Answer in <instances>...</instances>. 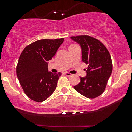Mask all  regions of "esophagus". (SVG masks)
I'll list each match as a JSON object with an SVG mask.
<instances>
[{
    "label": "esophagus",
    "mask_w": 132,
    "mask_h": 132,
    "mask_svg": "<svg viewBox=\"0 0 132 132\" xmlns=\"http://www.w3.org/2000/svg\"><path fill=\"white\" fill-rule=\"evenodd\" d=\"M64 74L66 75V76H68V77H70V76H71V74L70 73H68V72H65Z\"/></svg>",
    "instance_id": "obj_1"
}]
</instances>
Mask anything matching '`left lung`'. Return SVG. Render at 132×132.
I'll use <instances>...</instances> for the list:
<instances>
[{
  "mask_svg": "<svg viewBox=\"0 0 132 132\" xmlns=\"http://www.w3.org/2000/svg\"><path fill=\"white\" fill-rule=\"evenodd\" d=\"M71 38L80 45L82 61L88 64L87 75L80 77V82L74 89L86 98H96L104 92L112 71L110 53L100 41L90 36L80 35Z\"/></svg>",
  "mask_w": 132,
  "mask_h": 132,
  "instance_id": "left-lung-1",
  "label": "left lung"
}]
</instances>
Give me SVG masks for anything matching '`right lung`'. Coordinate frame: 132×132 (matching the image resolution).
<instances>
[{
  "instance_id": "1",
  "label": "right lung",
  "mask_w": 132,
  "mask_h": 132,
  "mask_svg": "<svg viewBox=\"0 0 132 132\" xmlns=\"http://www.w3.org/2000/svg\"><path fill=\"white\" fill-rule=\"evenodd\" d=\"M64 38L40 39L27 45L22 52L16 75L23 91L30 99L41 102L55 90L61 73L48 71V61L55 55Z\"/></svg>"
}]
</instances>
